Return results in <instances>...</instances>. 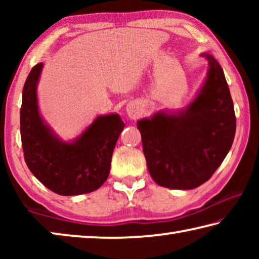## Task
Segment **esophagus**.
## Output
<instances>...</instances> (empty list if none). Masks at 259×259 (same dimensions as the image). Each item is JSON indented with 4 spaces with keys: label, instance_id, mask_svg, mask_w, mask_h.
I'll return each mask as SVG.
<instances>
[{
    "label": "esophagus",
    "instance_id": "1",
    "mask_svg": "<svg viewBox=\"0 0 259 259\" xmlns=\"http://www.w3.org/2000/svg\"><path fill=\"white\" fill-rule=\"evenodd\" d=\"M126 114H128L129 117L131 119H136L140 115V106L138 103L136 102H130L128 105H126Z\"/></svg>",
    "mask_w": 259,
    "mask_h": 259
}]
</instances>
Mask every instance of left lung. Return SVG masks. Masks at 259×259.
Here are the masks:
<instances>
[{"mask_svg": "<svg viewBox=\"0 0 259 259\" xmlns=\"http://www.w3.org/2000/svg\"><path fill=\"white\" fill-rule=\"evenodd\" d=\"M208 72L187 106L155 112L137 122L147 169L157 185L192 190L209 181L230 152L235 114L229 85L210 54Z\"/></svg>", "mask_w": 259, "mask_h": 259, "instance_id": "1", "label": "left lung"}]
</instances>
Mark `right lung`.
Here are the masks:
<instances>
[{
  "label": "right lung",
  "instance_id": "add662e5",
  "mask_svg": "<svg viewBox=\"0 0 259 259\" xmlns=\"http://www.w3.org/2000/svg\"><path fill=\"white\" fill-rule=\"evenodd\" d=\"M43 64L32 68L23 89L20 133L28 169L59 195L94 192L106 182L114 147L124 128L119 114L98 115L77 137L64 140L41 115L37 99Z\"/></svg>",
  "mask_w": 259,
  "mask_h": 259
}]
</instances>
